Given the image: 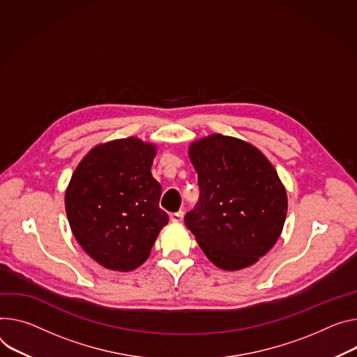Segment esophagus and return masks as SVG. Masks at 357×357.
<instances>
[{
    "label": "esophagus",
    "mask_w": 357,
    "mask_h": 357,
    "mask_svg": "<svg viewBox=\"0 0 357 357\" xmlns=\"http://www.w3.org/2000/svg\"><path fill=\"white\" fill-rule=\"evenodd\" d=\"M169 218H171V220H172V222L179 223V222H182V219H183V212H182V211L174 212V213H171V215H169Z\"/></svg>",
    "instance_id": "1"
}]
</instances>
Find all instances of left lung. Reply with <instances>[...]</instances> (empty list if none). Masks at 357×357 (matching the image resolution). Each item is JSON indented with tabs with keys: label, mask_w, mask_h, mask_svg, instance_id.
Here are the masks:
<instances>
[{
	"label": "left lung",
	"mask_w": 357,
	"mask_h": 357,
	"mask_svg": "<svg viewBox=\"0 0 357 357\" xmlns=\"http://www.w3.org/2000/svg\"><path fill=\"white\" fill-rule=\"evenodd\" d=\"M188 153L201 193L186 228L219 269L256 264L278 242L287 213L275 167L255 145L222 134L193 141Z\"/></svg>",
	"instance_id": "obj_1"
}]
</instances>
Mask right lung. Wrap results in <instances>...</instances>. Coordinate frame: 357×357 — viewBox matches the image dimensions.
Here are the masks:
<instances>
[{"instance_id": "obj_1", "label": "right lung", "mask_w": 357, "mask_h": 357, "mask_svg": "<svg viewBox=\"0 0 357 357\" xmlns=\"http://www.w3.org/2000/svg\"><path fill=\"white\" fill-rule=\"evenodd\" d=\"M158 146L137 137L95 145L66 190L70 228L101 266L128 272L141 266L168 223L159 208L160 185L151 167Z\"/></svg>"}]
</instances>
